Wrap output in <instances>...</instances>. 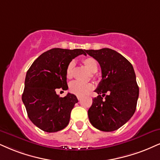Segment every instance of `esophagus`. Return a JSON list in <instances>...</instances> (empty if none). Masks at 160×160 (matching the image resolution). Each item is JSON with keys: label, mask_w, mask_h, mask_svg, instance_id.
Segmentation results:
<instances>
[{"label": "esophagus", "mask_w": 160, "mask_h": 160, "mask_svg": "<svg viewBox=\"0 0 160 160\" xmlns=\"http://www.w3.org/2000/svg\"><path fill=\"white\" fill-rule=\"evenodd\" d=\"M77 98H78V101H80V100H81V98H81V96H77Z\"/></svg>", "instance_id": "esophagus-1"}]
</instances>
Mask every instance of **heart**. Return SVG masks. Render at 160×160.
Here are the masks:
<instances>
[{
	"label": "heart",
	"instance_id": "1",
	"mask_svg": "<svg viewBox=\"0 0 160 160\" xmlns=\"http://www.w3.org/2000/svg\"><path fill=\"white\" fill-rule=\"evenodd\" d=\"M83 64L91 73H96L98 71V63L95 58L88 57L83 60ZM75 70V62L71 61L67 66L66 77L69 79L72 78ZM93 85L91 83H82L79 82H72L70 84L69 89L72 93L78 96H82L92 90Z\"/></svg>",
	"mask_w": 160,
	"mask_h": 160
}]
</instances>
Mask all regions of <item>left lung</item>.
<instances>
[{
    "instance_id": "left-lung-1",
    "label": "left lung",
    "mask_w": 160,
    "mask_h": 160,
    "mask_svg": "<svg viewBox=\"0 0 160 160\" xmlns=\"http://www.w3.org/2000/svg\"><path fill=\"white\" fill-rule=\"evenodd\" d=\"M85 52L100 64L102 78L95 90L98 96L92 98L88 110L89 120L100 131H116L135 113L139 87L134 70L125 57L111 49Z\"/></svg>"
}]
</instances>
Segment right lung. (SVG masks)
Instances as JSON below:
<instances>
[{
    "label": "right lung",
    "mask_w": 160,
    "mask_h": 160,
    "mask_svg": "<svg viewBox=\"0 0 160 160\" xmlns=\"http://www.w3.org/2000/svg\"><path fill=\"white\" fill-rule=\"evenodd\" d=\"M82 54L86 55L85 50L51 49L35 59L27 71L22 101L29 119L42 131L57 132L69 124L71 110L78 99L70 92L60 97L56 90L68 89L67 66Z\"/></svg>",
    "instance_id": "add662e5"
}]
</instances>
